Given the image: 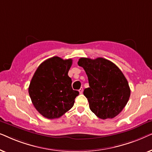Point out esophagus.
Masks as SVG:
<instances>
[{
  "mask_svg": "<svg viewBox=\"0 0 152 152\" xmlns=\"http://www.w3.org/2000/svg\"><path fill=\"white\" fill-rule=\"evenodd\" d=\"M79 92H80V94H82V93H83V88H81L80 90H79Z\"/></svg>",
  "mask_w": 152,
  "mask_h": 152,
  "instance_id": "obj_1",
  "label": "esophagus"
}]
</instances>
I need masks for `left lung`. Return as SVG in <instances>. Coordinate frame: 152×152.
Returning <instances> with one entry per match:
<instances>
[{
    "instance_id": "obj_1",
    "label": "left lung",
    "mask_w": 152,
    "mask_h": 152,
    "mask_svg": "<svg viewBox=\"0 0 152 152\" xmlns=\"http://www.w3.org/2000/svg\"><path fill=\"white\" fill-rule=\"evenodd\" d=\"M78 65L84 68L89 88L84 95L93 113L102 120L113 118L122 111L129 99L128 82L120 68L109 60L82 57Z\"/></svg>"
}]
</instances>
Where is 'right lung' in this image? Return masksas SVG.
<instances>
[{"label": "right lung", "mask_w": 152, "mask_h": 152, "mask_svg": "<svg viewBox=\"0 0 152 152\" xmlns=\"http://www.w3.org/2000/svg\"><path fill=\"white\" fill-rule=\"evenodd\" d=\"M71 59L53 57L41 63L33 75L28 91L39 113L48 119L60 118L73 107L79 95L68 75Z\"/></svg>", "instance_id": "add662e5"}]
</instances>
